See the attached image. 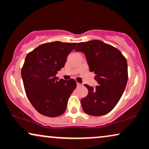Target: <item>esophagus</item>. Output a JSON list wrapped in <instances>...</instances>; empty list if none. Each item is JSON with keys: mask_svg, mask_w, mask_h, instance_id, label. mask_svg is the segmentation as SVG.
<instances>
[{"mask_svg": "<svg viewBox=\"0 0 149 149\" xmlns=\"http://www.w3.org/2000/svg\"><path fill=\"white\" fill-rule=\"evenodd\" d=\"M81 86V84L78 83V82H77V86Z\"/></svg>", "mask_w": 149, "mask_h": 149, "instance_id": "34e87169", "label": "esophagus"}]
</instances>
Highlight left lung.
Instances as JSON below:
<instances>
[{
  "label": "left lung",
  "instance_id": "left-lung-1",
  "mask_svg": "<svg viewBox=\"0 0 149 149\" xmlns=\"http://www.w3.org/2000/svg\"><path fill=\"white\" fill-rule=\"evenodd\" d=\"M75 50L84 53L98 83L95 88L84 84L88 93L81 100L82 109L93 116L108 113L118 104L127 85V59L118 49L98 40L79 42Z\"/></svg>",
  "mask_w": 149,
  "mask_h": 149
}]
</instances>
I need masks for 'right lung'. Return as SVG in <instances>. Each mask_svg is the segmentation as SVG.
Masks as SVG:
<instances>
[{"label": "right lung", "instance_id": "1", "mask_svg": "<svg viewBox=\"0 0 149 149\" xmlns=\"http://www.w3.org/2000/svg\"><path fill=\"white\" fill-rule=\"evenodd\" d=\"M76 45L59 41L44 43L26 56L21 70L24 90L33 107L43 116L54 118L66 111L76 82L58 80L56 75Z\"/></svg>", "mask_w": 149, "mask_h": 149}]
</instances>
